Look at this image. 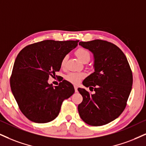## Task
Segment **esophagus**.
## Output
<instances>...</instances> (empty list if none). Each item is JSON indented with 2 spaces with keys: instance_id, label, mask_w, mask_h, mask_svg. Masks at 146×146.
Returning <instances> with one entry per match:
<instances>
[{
  "instance_id": "1",
  "label": "esophagus",
  "mask_w": 146,
  "mask_h": 146,
  "mask_svg": "<svg viewBox=\"0 0 146 146\" xmlns=\"http://www.w3.org/2000/svg\"><path fill=\"white\" fill-rule=\"evenodd\" d=\"M74 90H75V92H77V91H78V87H77V86L76 85L74 86Z\"/></svg>"
}]
</instances>
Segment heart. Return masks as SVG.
<instances>
[{
  "mask_svg": "<svg viewBox=\"0 0 146 146\" xmlns=\"http://www.w3.org/2000/svg\"><path fill=\"white\" fill-rule=\"evenodd\" d=\"M76 55L78 57V59L80 61L84 63H87L89 62L91 59V53L89 50L84 48H79L76 51ZM68 59V56L67 55H65L62 59L61 62V66L62 68H64L66 66V63H67ZM84 74L81 72H70L66 76V79L71 83L76 84H78L82 78H84Z\"/></svg>",
  "mask_w": 146,
  "mask_h": 146,
  "instance_id": "1",
  "label": "heart"
}]
</instances>
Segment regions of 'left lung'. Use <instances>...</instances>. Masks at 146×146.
<instances>
[{"label": "left lung", "mask_w": 146, "mask_h": 146, "mask_svg": "<svg viewBox=\"0 0 146 146\" xmlns=\"http://www.w3.org/2000/svg\"><path fill=\"white\" fill-rule=\"evenodd\" d=\"M94 55L95 72L82 82L94 89L91 94L78 88L82 102L78 106L80 118L91 126L110 123L123 113L127 106L133 84V74L125 55L113 43L94 40L80 42Z\"/></svg>", "instance_id": "left-lung-1"}]
</instances>
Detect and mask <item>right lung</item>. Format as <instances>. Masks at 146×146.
Listing matches in <instances>:
<instances>
[{"instance_id": "obj_1", "label": "right lung", "mask_w": 146, "mask_h": 146, "mask_svg": "<svg viewBox=\"0 0 146 146\" xmlns=\"http://www.w3.org/2000/svg\"><path fill=\"white\" fill-rule=\"evenodd\" d=\"M78 42L42 40L26 46L17 55L10 86L21 111L30 120L37 123L52 121L58 116L64 100L74 94V88L67 80L54 87L48 80L59 71L62 58Z\"/></svg>"}]
</instances>
